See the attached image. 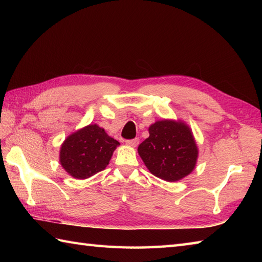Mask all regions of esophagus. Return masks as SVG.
I'll return each instance as SVG.
<instances>
[{"instance_id": "1", "label": "esophagus", "mask_w": 262, "mask_h": 262, "mask_svg": "<svg viewBox=\"0 0 262 262\" xmlns=\"http://www.w3.org/2000/svg\"><path fill=\"white\" fill-rule=\"evenodd\" d=\"M138 143H140V140H138V138H134V140H128V141H126L127 145L133 146V147H136V146L138 145Z\"/></svg>"}]
</instances>
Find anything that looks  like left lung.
Masks as SVG:
<instances>
[{
	"mask_svg": "<svg viewBox=\"0 0 262 262\" xmlns=\"http://www.w3.org/2000/svg\"><path fill=\"white\" fill-rule=\"evenodd\" d=\"M148 133L149 136L138 146V154L152 174L173 182L191 173L198 147L188 125L163 119L149 126Z\"/></svg>",
	"mask_w": 262,
	"mask_h": 262,
	"instance_id": "1",
	"label": "left lung"
}]
</instances>
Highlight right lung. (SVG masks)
Returning <instances> with one entry per match:
<instances>
[{"instance_id": "1", "label": "right lung", "mask_w": 262, "mask_h": 262, "mask_svg": "<svg viewBox=\"0 0 262 262\" xmlns=\"http://www.w3.org/2000/svg\"><path fill=\"white\" fill-rule=\"evenodd\" d=\"M119 142L103 128L90 124L71 134L62 144L59 162L75 179H86L105 169Z\"/></svg>"}]
</instances>
